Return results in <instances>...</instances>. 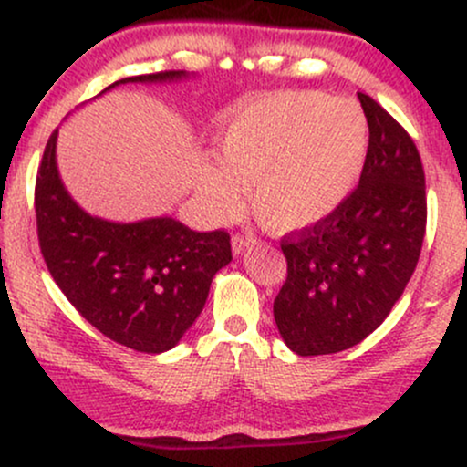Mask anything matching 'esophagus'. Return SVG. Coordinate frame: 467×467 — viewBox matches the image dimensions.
Instances as JSON below:
<instances>
[{"mask_svg": "<svg viewBox=\"0 0 467 467\" xmlns=\"http://www.w3.org/2000/svg\"><path fill=\"white\" fill-rule=\"evenodd\" d=\"M254 244H256V239L252 237V234H234V237H233V254L234 256L244 254V252L252 248Z\"/></svg>", "mask_w": 467, "mask_h": 467, "instance_id": "1", "label": "esophagus"}]
</instances>
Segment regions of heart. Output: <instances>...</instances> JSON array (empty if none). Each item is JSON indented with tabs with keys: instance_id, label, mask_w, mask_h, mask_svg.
I'll use <instances>...</instances> for the list:
<instances>
[{
	"instance_id": "1",
	"label": "heart",
	"mask_w": 467,
	"mask_h": 467,
	"mask_svg": "<svg viewBox=\"0 0 467 467\" xmlns=\"http://www.w3.org/2000/svg\"><path fill=\"white\" fill-rule=\"evenodd\" d=\"M368 154V119L350 99L319 91L269 95L226 123L217 165H200L195 191L215 222L237 217L250 189L274 233L316 226L355 189Z\"/></svg>"
}]
</instances>
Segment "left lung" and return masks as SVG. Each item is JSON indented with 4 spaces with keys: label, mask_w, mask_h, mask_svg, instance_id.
<instances>
[{
    "label": "left lung",
    "mask_w": 467,
    "mask_h": 467,
    "mask_svg": "<svg viewBox=\"0 0 467 467\" xmlns=\"http://www.w3.org/2000/svg\"><path fill=\"white\" fill-rule=\"evenodd\" d=\"M358 187L316 226L283 239L287 280L274 319L289 350L333 355L374 333L418 265L426 233V187L418 148L369 95Z\"/></svg>",
    "instance_id": "1"
}]
</instances>
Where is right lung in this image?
Returning a JSON list of instances; mask_svg holds the SVG:
<instances>
[{
  "mask_svg": "<svg viewBox=\"0 0 467 467\" xmlns=\"http://www.w3.org/2000/svg\"><path fill=\"white\" fill-rule=\"evenodd\" d=\"M189 76H132L102 93L128 82ZM56 141L58 130L45 145L35 191L38 244L49 274L78 313L109 339L148 355L171 350L204 308L215 274L233 261L228 233H195L167 215L128 223L91 215L63 184Z\"/></svg>",
  "mask_w": 467,
  "mask_h": 467,
  "instance_id": "obj_1",
  "label": "right lung"
}]
</instances>
